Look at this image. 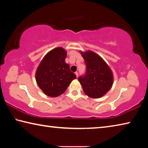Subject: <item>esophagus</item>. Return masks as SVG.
Returning a JSON list of instances; mask_svg holds the SVG:
<instances>
[{
    "label": "esophagus",
    "mask_w": 148,
    "mask_h": 148,
    "mask_svg": "<svg viewBox=\"0 0 148 148\" xmlns=\"http://www.w3.org/2000/svg\"><path fill=\"white\" fill-rule=\"evenodd\" d=\"M75 74H76V77H78V72H75Z\"/></svg>",
    "instance_id": "34e87169"
}]
</instances>
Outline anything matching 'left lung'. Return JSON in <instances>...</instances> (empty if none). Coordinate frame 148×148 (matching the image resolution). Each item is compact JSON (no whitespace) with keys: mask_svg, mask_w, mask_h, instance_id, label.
<instances>
[{"mask_svg":"<svg viewBox=\"0 0 148 148\" xmlns=\"http://www.w3.org/2000/svg\"><path fill=\"white\" fill-rule=\"evenodd\" d=\"M87 66L86 76L78 81L85 94L92 99L101 98L108 92L114 84V74L106 61L95 52L79 51Z\"/></svg>","mask_w":148,"mask_h":148,"instance_id":"8db88e82","label":"left lung"}]
</instances>
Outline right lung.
<instances>
[{
  "mask_svg": "<svg viewBox=\"0 0 148 148\" xmlns=\"http://www.w3.org/2000/svg\"><path fill=\"white\" fill-rule=\"evenodd\" d=\"M67 51L56 47L46 54L35 73V79L42 92L50 97H57L66 91L76 76L66 63Z\"/></svg>",
  "mask_w": 148,
  "mask_h": 148,
  "instance_id": "add662e5",
  "label": "right lung"
}]
</instances>
